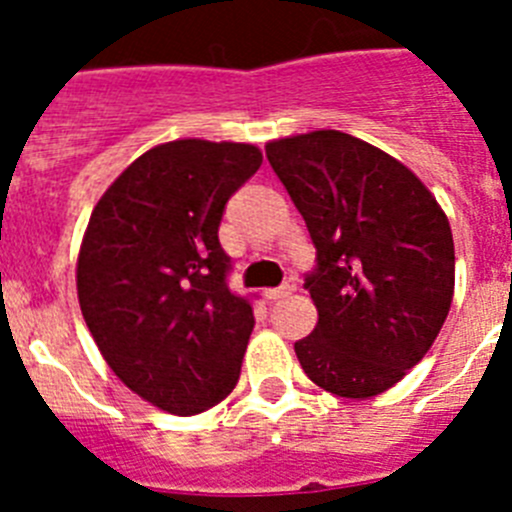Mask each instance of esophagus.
Here are the masks:
<instances>
[{"label":"esophagus","mask_w":512,"mask_h":512,"mask_svg":"<svg viewBox=\"0 0 512 512\" xmlns=\"http://www.w3.org/2000/svg\"><path fill=\"white\" fill-rule=\"evenodd\" d=\"M295 289H297L295 279H287V282H284L282 287H277V289H266L264 297H266V300H284V297L292 295V292H295Z\"/></svg>","instance_id":"esophagus-1"}]
</instances>
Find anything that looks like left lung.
Segmentation results:
<instances>
[{"label": "left lung", "mask_w": 512, "mask_h": 512, "mask_svg": "<svg viewBox=\"0 0 512 512\" xmlns=\"http://www.w3.org/2000/svg\"><path fill=\"white\" fill-rule=\"evenodd\" d=\"M266 158L318 251L305 279L318 325L295 343L302 369L338 397L390 390L449 315V217L408 166L341 130L271 140Z\"/></svg>", "instance_id": "8db88e82"}]
</instances>
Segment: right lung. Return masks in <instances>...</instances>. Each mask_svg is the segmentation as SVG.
Wrapping results in <instances>:
<instances>
[{"label":"right lung","mask_w":512,"mask_h":512,"mask_svg":"<svg viewBox=\"0 0 512 512\" xmlns=\"http://www.w3.org/2000/svg\"><path fill=\"white\" fill-rule=\"evenodd\" d=\"M259 166L251 143L171 140L135 158L89 217L81 315L120 382L171 415L212 408L241 377L256 320L228 289L217 228Z\"/></svg>","instance_id":"1"}]
</instances>
